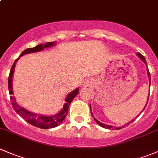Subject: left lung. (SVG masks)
<instances>
[{"mask_svg": "<svg viewBox=\"0 0 158 158\" xmlns=\"http://www.w3.org/2000/svg\"><path fill=\"white\" fill-rule=\"evenodd\" d=\"M137 56H138V57H139L140 59H141V60H142L143 62H144V63H145L146 64V66H148V65H147V62H146V60H145V58H144V56L143 55H141V53H140V52H138V53H137ZM147 71H148V77H149V81H151V75H150V72H149V70H148V69H147ZM151 84V83H150ZM149 97V96H148ZM147 104H148V102H147ZM147 104H146V106H147ZM146 107V106H145ZM145 107H144V109H145ZM90 109H91V106H90ZM142 111H141V112H142ZM91 114H92V115L93 116V114H92V110H91ZM140 114H141V113H140ZM94 118V117H93ZM94 120L95 121V122H96V123L98 124V125H99L101 127H102V128H108V129H112L113 128V127L112 126H111V125H105V124H103V123H101V122H98V120H97L96 118H94ZM133 121H134V119L132 121H131L130 122H128V123H127V125H129V124L130 123H131V122H133ZM121 128V127H119V128H116L115 129L116 130H118V129H120Z\"/></svg>", "mask_w": 158, "mask_h": 158, "instance_id": "obj_1", "label": "left lung"}]
</instances>
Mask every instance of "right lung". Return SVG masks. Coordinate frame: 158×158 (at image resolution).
Wrapping results in <instances>:
<instances>
[{
	"mask_svg": "<svg viewBox=\"0 0 158 158\" xmlns=\"http://www.w3.org/2000/svg\"><path fill=\"white\" fill-rule=\"evenodd\" d=\"M55 42H49V43H46L45 44H39L36 47H33V48H28L26 49L24 51L22 52V53L20 54V57L21 56L25 55V54L27 53H32V52H39V51L43 50L44 48H48V47H51L52 46L55 45ZM19 57V58H20ZM19 58H17V60L14 61V64H13L12 67H11L10 74H9L8 77V89H9V93L10 95H13L14 92H13V87H12V79H13V74H14V68H15L16 63L17 62V60H19ZM79 93V89H76L74 91L71 92L70 93L68 94L67 97L65 99V103L63 105V109H61V111L56 114H54V115L51 116H45L42 115V114H37L36 113L31 112V111H28V110L23 109V107L20 106L19 105H17V103L16 102L15 97L10 95V101L11 104H12L13 108L15 110L16 112L18 114H20L23 119L27 121L28 123H30V125H33L35 127H37V128H43V129H48V128H55V127L58 126L60 123L63 122V121L64 120V118H66V114H68V109H69V105L71 103V102L73 101V98L77 95V94Z\"/></svg>",
	"mask_w": 158,
	"mask_h": 158,
	"instance_id": "obj_1",
	"label": "right lung"
}]
</instances>
